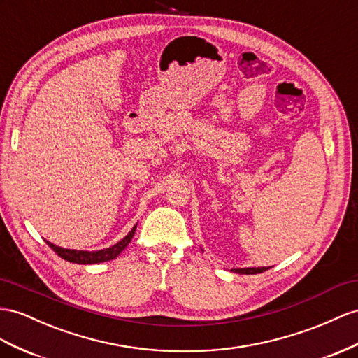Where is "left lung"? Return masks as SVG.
<instances>
[{"label": "left lung", "mask_w": 358, "mask_h": 358, "mask_svg": "<svg viewBox=\"0 0 358 358\" xmlns=\"http://www.w3.org/2000/svg\"><path fill=\"white\" fill-rule=\"evenodd\" d=\"M269 268H243V269H231L236 273H245V275H252V273H262L268 271Z\"/></svg>", "instance_id": "obj_1"}]
</instances>
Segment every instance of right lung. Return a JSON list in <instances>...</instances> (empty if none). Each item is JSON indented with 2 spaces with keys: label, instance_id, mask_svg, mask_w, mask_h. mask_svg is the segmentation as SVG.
<instances>
[{
  "label": "right lung",
  "instance_id": "add662e5",
  "mask_svg": "<svg viewBox=\"0 0 358 358\" xmlns=\"http://www.w3.org/2000/svg\"><path fill=\"white\" fill-rule=\"evenodd\" d=\"M137 224L131 228V231L128 233L122 241H119L116 245L110 246V248L106 250H99V251H78V250H66V248H60V246L54 245L51 242H47L50 248L56 252L59 257L63 260L71 262V263H77V264H95V263H103L116 259L119 254H121L127 245L131 242L134 231H136Z\"/></svg>",
  "mask_w": 358,
  "mask_h": 358
}]
</instances>
